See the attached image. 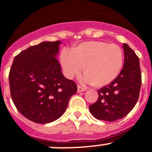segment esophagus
I'll use <instances>...</instances> for the list:
<instances>
[{
    "label": "esophagus",
    "mask_w": 152,
    "mask_h": 152,
    "mask_svg": "<svg viewBox=\"0 0 152 152\" xmlns=\"http://www.w3.org/2000/svg\"><path fill=\"white\" fill-rule=\"evenodd\" d=\"M83 91H86V88H84V87H81V86L80 85L77 86V93H80V92Z\"/></svg>",
    "instance_id": "1"
}]
</instances>
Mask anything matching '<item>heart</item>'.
I'll return each mask as SVG.
<instances>
[{
    "label": "heart",
    "mask_w": 152,
    "mask_h": 152,
    "mask_svg": "<svg viewBox=\"0 0 152 152\" xmlns=\"http://www.w3.org/2000/svg\"><path fill=\"white\" fill-rule=\"evenodd\" d=\"M61 63L69 78L80 73L83 67V81L94 87H102L113 81L121 72L124 53L117 44L89 41L61 53Z\"/></svg>",
    "instance_id": "b5f03b06"
}]
</instances>
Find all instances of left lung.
Wrapping results in <instances>:
<instances>
[{
	"label": "left lung",
	"mask_w": 152,
	"mask_h": 152,
	"mask_svg": "<svg viewBox=\"0 0 152 152\" xmlns=\"http://www.w3.org/2000/svg\"><path fill=\"white\" fill-rule=\"evenodd\" d=\"M124 62L121 72L108 85L98 90L97 102L89 106L94 118L115 121L130 112L137 102L141 88L140 59L126 44H123Z\"/></svg>",
	"instance_id": "obj_1"
}]
</instances>
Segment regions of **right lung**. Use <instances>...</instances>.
Here are the masks:
<instances>
[{
	"label": "right lung",
	"instance_id": "add662e5",
	"mask_svg": "<svg viewBox=\"0 0 152 152\" xmlns=\"http://www.w3.org/2000/svg\"><path fill=\"white\" fill-rule=\"evenodd\" d=\"M59 41H44L28 47L13 59L9 75L11 97L18 111L34 123L60 118L76 83L65 77L56 59Z\"/></svg>",
	"mask_w": 152,
	"mask_h": 152
}]
</instances>
